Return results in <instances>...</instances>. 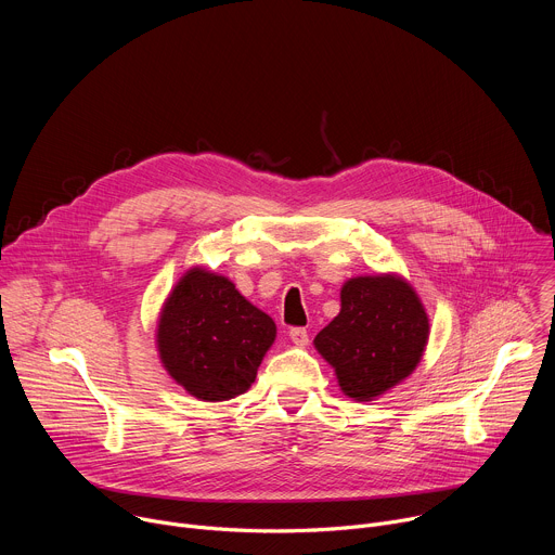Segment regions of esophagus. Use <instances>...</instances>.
<instances>
[{
	"label": "esophagus",
	"instance_id": "34e87169",
	"mask_svg": "<svg viewBox=\"0 0 555 555\" xmlns=\"http://www.w3.org/2000/svg\"><path fill=\"white\" fill-rule=\"evenodd\" d=\"M289 338H292V343L298 345V347H305V345L309 343V334H307L305 327H292V330H289Z\"/></svg>",
	"mask_w": 555,
	"mask_h": 555
}]
</instances>
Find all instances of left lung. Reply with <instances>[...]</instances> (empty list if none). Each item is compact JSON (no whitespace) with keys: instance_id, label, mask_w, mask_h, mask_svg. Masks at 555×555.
Returning a JSON list of instances; mask_svg holds the SVG:
<instances>
[{"instance_id":"obj_1","label":"left lung","mask_w":555,"mask_h":555,"mask_svg":"<svg viewBox=\"0 0 555 555\" xmlns=\"http://www.w3.org/2000/svg\"><path fill=\"white\" fill-rule=\"evenodd\" d=\"M428 340V315L400 276H358L343 285L340 313L313 338L345 395L371 402L409 377Z\"/></svg>"}]
</instances>
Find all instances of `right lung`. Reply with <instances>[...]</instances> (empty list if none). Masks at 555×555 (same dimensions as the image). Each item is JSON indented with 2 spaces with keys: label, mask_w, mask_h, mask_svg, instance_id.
Returning a JSON list of instances; mask_svg holds the SVG:
<instances>
[{
  "label": "right lung",
  "mask_w": 555,
  "mask_h": 555,
  "mask_svg": "<svg viewBox=\"0 0 555 555\" xmlns=\"http://www.w3.org/2000/svg\"><path fill=\"white\" fill-rule=\"evenodd\" d=\"M274 338L276 325L268 313L248 302L225 276L202 268L180 279L157 325L165 369L204 402L246 392Z\"/></svg>",
  "instance_id": "right-lung-1"
}]
</instances>
